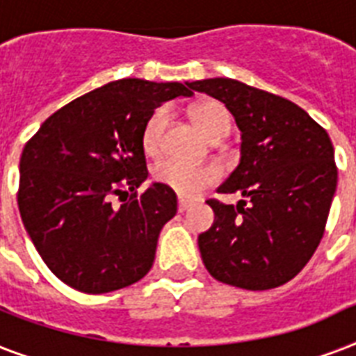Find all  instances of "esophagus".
<instances>
[{"mask_svg": "<svg viewBox=\"0 0 356 356\" xmlns=\"http://www.w3.org/2000/svg\"><path fill=\"white\" fill-rule=\"evenodd\" d=\"M190 207H192V203H190V201H186V200H179V212H184V211H188Z\"/></svg>", "mask_w": 356, "mask_h": 356, "instance_id": "esophagus-1", "label": "esophagus"}]
</instances>
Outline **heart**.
Returning a JSON list of instances; mask_svg holds the SVG:
<instances>
[{
	"label": "heart",
	"mask_w": 356,
	"mask_h": 356,
	"mask_svg": "<svg viewBox=\"0 0 356 356\" xmlns=\"http://www.w3.org/2000/svg\"><path fill=\"white\" fill-rule=\"evenodd\" d=\"M192 120L200 131L212 142H220L231 131V114L222 103L203 102L192 108ZM170 122V111L166 107L156 108L145 123L142 133V147L145 155L159 156L164 149V133ZM153 177L156 183L172 188L181 197L194 200L212 184L220 181V170L212 164L192 166L175 159H168L153 168Z\"/></svg>",
	"instance_id": "heart-1"
}]
</instances>
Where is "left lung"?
<instances>
[{"label": "left lung", "instance_id": "1", "mask_svg": "<svg viewBox=\"0 0 356 356\" xmlns=\"http://www.w3.org/2000/svg\"><path fill=\"white\" fill-rule=\"evenodd\" d=\"M234 116L240 162L218 192H240L238 205L207 203L214 223L197 236L201 259L216 281L270 290L303 270L325 231L338 170L329 134L303 108L240 81L190 83Z\"/></svg>", "mask_w": 356, "mask_h": 356}]
</instances>
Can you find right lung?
<instances>
[{
	"label": "right lung",
	"instance_id": "obj_1",
	"mask_svg": "<svg viewBox=\"0 0 356 356\" xmlns=\"http://www.w3.org/2000/svg\"><path fill=\"white\" fill-rule=\"evenodd\" d=\"M179 96H194L190 83L113 81L58 108L25 144L19 216L68 286L114 292L151 270L177 195L161 183L138 194L147 179L142 133L155 108Z\"/></svg>",
	"mask_w": 356,
	"mask_h": 356
}]
</instances>
